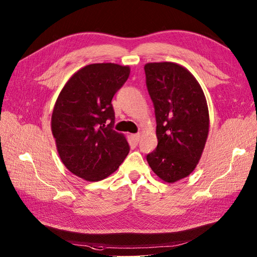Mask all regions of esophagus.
I'll return each instance as SVG.
<instances>
[{
	"mask_svg": "<svg viewBox=\"0 0 257 257\" xmlns=\"http://www.w3.org/2000/svg\"><path fill=\"white\" fill-rule=\"evenodd\" d=\"M131 138H133V140H134L136 143H138L139 141H140L141 135H140V134H136V135H133V136H131Z\"/></svg>",
	"mask_w": 257,
	"mask_h": 257,
	"instance_id": "1",
	"label": "esophagus"
}]
</instances>
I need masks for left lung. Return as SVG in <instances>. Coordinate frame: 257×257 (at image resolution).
Returning a JSON list of instances; mask_svg holds the SVG:
<instances>
[{
	"label": "left lung",
	"mask_w": 257,
	"mask_h": 257,
	"mask_svg": "<svg viewBox=\"0 0 257 257\" xmlns=\"http://www.w3.org/2000/svg\"><path fill=\"white\" fill-rule=\"evenodd\" d=\"M146 86L155 107L156 150L146 160L158 178L174 183L192 173L209 135V108L201 86L175 62L144 65Z\"/></svg>",
	"instance_id": "obj_1"
}]
</instances>
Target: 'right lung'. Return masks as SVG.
Wrapping results in <instances>:
<instances>
[{"label": "right lung", "mask_w": 257, "mask_h": 257, "mask_svg": "<svg viewBox=\"0 0 257 257\" xmlns=\"http://www.w3.org/2000/svg\"><path fill=\"white\" fill-rule=\"evenodd\" d=\"M129 74L128 65L88 64L69 78L57 98L51 133L63 165L80 179L103 180L128 155L126 137L112 129L111 102Z\"/></svg>", "instance_id": "right-lung-1"}]
</instances>
